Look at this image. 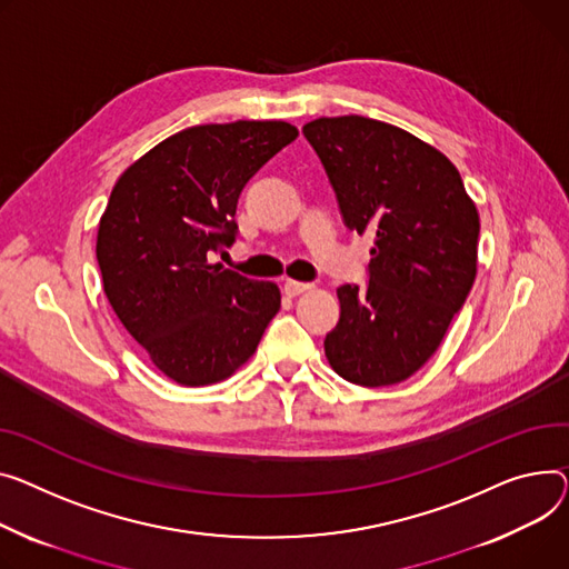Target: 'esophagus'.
I'll list each match as a JSON object with an SVG mask.
<instances>
[{
    "instance_id": "esophagus-1",
    "label": "esophagus",
    "mask_w": 569,
    "mask_h": 569,
    "mask_svg": "<svg viewBox=\"0 0 569 569\" xmlns=\"http://www.w3.org/2000/svg\"><path fill=\"white\" fill-rule=\"evenodd\" d=\"M311 288H313L311 283H305V281H292V279H288V281L283 283V292H286L288 297H297V295L307 292V290H311Z\"/></svg>"
}]
</instances>
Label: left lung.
Returning <instances> with one entry per match:
<instances>
[{"label":"left lung","instance_id":"8db88e82","mask_svg":"<svg viewBox=\"0 0 569 569\" xmlns=\"http://www.w3.org/2000/svg\"><path fill=\"white\" fill-rule=\"evenodd\" d=\"M350 231L370 233L368 283L336 290L325 355L359 387L405 382L439 348L476 279L480 219L460 171L437 148L366 117L301 128Z\"/></svg>","mask_w":569,"mask_h":569}]
</instances>
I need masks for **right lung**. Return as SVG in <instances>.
<instances>
[{
	"instance_id": "right-lung-1",
	"label": "right lung",
	"mask_w": 569,
	"mask_h": 569,
	"mask_svg": "<svg viewBox=\"0 0 569 569\" xmlns=\"http://www.w3.org/2000/svg\"><path fill=\"white\" fill-rule=\"evenodd\" d=\"M297 134L283 121L187 128L111 189L96 242L104 295L150 361L182 387L231 377L281 309L274 283L210 256L236 242L244 184Z\"/></svg>"
}]
</instances>
